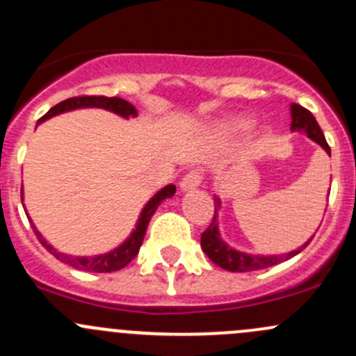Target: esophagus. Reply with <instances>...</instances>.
Here are the masks:
<instances>
[{"label": "esophagus", "instance_id": "esophagus-1", "mask_svg": "<svg viewBox=\"0 0 356 356\" xmlns=\"http://www.w3.org/2000/svg\"><path fill=\"white\" fill-rule=\"evenodd\" d=\"M201 184V174L198 170H191L189 174H186L184 177L179 182V188L181 191H193Z\"/></svg>", "mask_w": 356, "mask_h": 356}]
</instances>
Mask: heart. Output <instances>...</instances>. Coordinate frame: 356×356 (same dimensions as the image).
I'll use <instances>...</instances> for the list:
<instances>
[{"instance_id":"1","label":"heart","mask_w":356,"mask_h":356,"mask_svg":"<svg viewBox=\"0 0 356 356\" xmlns=\"http://www.w3.org/2000/svg\"><path fill=\"white\" fill-rule=\"evenodd\" d=\"M250 127H251L250 118L234 117V118H229V120L220 122V124L217 125V131L224 136H236V134H241V132H246Z\"/></svg>"}]
</instances>
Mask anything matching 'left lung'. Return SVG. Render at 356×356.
I'll use <instances>...</instances> for the list:
<instances>
[{"instance_id": "obj_1", "label": "left lung", "mask_w": 356, "mask_h": 356, "mask_svg": "<svg viewBox=\"0 0 356 356\" xmlns=\"http://www.w3.org/2000/svg\"><path fill=\"white\" fill-rule=\"evenodd\" d=\"M291 131L307 134V138H310L312 141L317 143V145L321 146L322 149H325V153L331 156V148H329L327 141H325L324 138V132H322V129L318 127L315 117L307 108H303L301 105H296V103H291ZM213 200H215V213H213V218H211L210 225H208V229L201 234V250L207 253V257L210 258L215 265H218V267L225 268V270L229 272L261 270V268L282 264V261L289 260V258L296 257L298 253H301V251L308 246V243L314 239L310 238L305 245L296 248V250L289 251V253H282V254H251V253H245V251L234 250V248L229 246L227 243L222 239L220 231H218L220 198L215 196Z\"/></svg>"}]
</instances>
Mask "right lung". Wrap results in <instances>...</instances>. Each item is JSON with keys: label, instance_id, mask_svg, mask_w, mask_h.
Listing matches in <instances>:
<instances>
[{"label": "right lung", "instance_id": "1", "mask_svg": "<svg viewBox=\"0 0 356 356\" xmlns=\"http://www.w3.org/2000/svg\"><path fill=\"white\" fill-rule=\"evenodd\" d=\"M79 108H103V110L113 111V113L120 115V117L124 118L136 117V115H138V110L134 108V105H131V103L125 102V99L117 98V96H115V98H106V96H77V98H68L65 102L53 106L44 117L39 118L38 124L55 117V115L65 113V111H72V110H79ZM174 195H175L174 184H168L165 186V188H161L160 191H158L156 195L145 204V208H143L141 215H139L138 218V224H136V229L131 232V236H129L120 246L115 248V250H111L108 253H103V254H95V257H72V254H65L62 253V251L55 250V248L46 241L44 236L35 229V225L32 224L31 217H29V220H31V225L32 229H34V234L38 236L39 243H41V245L44 246L53 257L58 258L60 261H63V264L70 265V267L77 268V270L115 272L124 268L131 260H134L136 254L139 253V248H141L143 239H145L146 229H148V224L149 220H152L153 213L156 211L158 204H160L163 200L172 198ZM20 196H22L24 200V191Z\"/></svg>", "mask_w": 356, "mask_h": 356}]
</instances>
